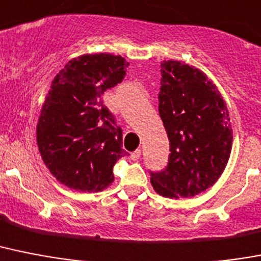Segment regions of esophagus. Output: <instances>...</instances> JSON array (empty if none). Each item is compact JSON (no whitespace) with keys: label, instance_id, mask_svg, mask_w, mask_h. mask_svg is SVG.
I'll return each instance as SVG.
<instances>
[{"label":"esophagus","instance_id":"esophagus-1","mask_svg":"<svg viewBox=\"0 0 261 261\" xmlns=\"http://www.w3.org/2000/svg\"><path fill=\"white\" fill-rule=\"evenodd\" d=\"M141 154H142L141 150H139V149L135 150V151L131 152V155H130L131 160H133V161H138V160H139V158H141Z\"/></svg>","mask_w":261,"mask_h":261}]
</instances>
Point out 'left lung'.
Masks as SVG:
<instances>
[{
	"instance_id": "obj_1",
	"label": "left lung",
	"mask_w": 261,
	"mask_h": 261,
	"mask_svg": "<svg viewBox=\"0 0 261 261\" xmlns=\"http://www.w3.org/2000/svg\"><path fill=\"white\" fill-rule=\"evenodd\" d=\"M161 119L170 142L169 162L151 185L169 198L193 197L220 178L232 150L229 112L212 80L198 68L161 63Z\"/></svg>"
}]
</instances>
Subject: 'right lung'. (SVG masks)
Instances as JSON below:
<instances>
[{"label":"right lung","instance_id":"1","mask_svg":"<svg viewBox=\"0 0 261 261\" xmlns=\"http://www.w3.org/2000/svg\"><path fill=\"white\" fill-rule=\"evenodd\" d=\"M127 67L122 56L83 55L52 82L36 135L44 164L63 185L91 193L114 182V165L126 151L101 95L124 79Z\"/></svg>","mask_w":261,"mask_h":261}]
</instances>
